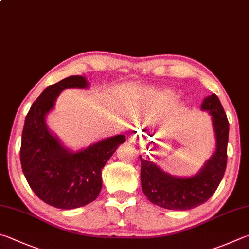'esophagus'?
Listing matches in <instances>:
<instances>
[{"label": "esophagus", "instance_id": "34e87169", "mask_svg": "<svg viewBox=\"0 0 249 249\" xmlns=\"http://www.w3.org/2000/svg\"><path fill=\"white\" fill-rule=\"evenodd\" d=\"M128 142H129L130 143H133V144H137V142H138V136H137V134H135V135H132V136H129V137H128Z\"/></svg>", "mask_w": 249, "mask_h": 249}]
</instances>
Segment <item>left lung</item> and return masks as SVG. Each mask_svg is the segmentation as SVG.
Listing matches in <instances>:
<instances>
[{
  "mask_svg": "<svg viewBox=\"0 0 249 249\" xmlns=\"http://www.w3.org/2000/svg\"><path fill=\"white\" fill-rule=\"evenodd\" d=\"M201 110L211 115L215 151L197 174L189 178L171 175L140 156L142 192L149 201L164 209L189 210L205 203L213 195L223 178L228 161V117L214 93L203 99Z\"/></svg>",
  "mask_w": 249,
  "mask_h": 249,
  "instance_id": "1",
  "label": "left lung"
}]
</instances>
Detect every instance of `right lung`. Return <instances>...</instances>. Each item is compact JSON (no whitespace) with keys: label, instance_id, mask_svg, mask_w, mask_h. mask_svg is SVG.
Wrapping results in <instances>:
<instances>
[{"label":"right lung","instance_id":"1","mask_svg":"<svg viewBox=\"0 0 249 249\" xmlns=\"http://www.w3.org/2000/svg\"><path fill=\"white\" fill-rule=\"evenodd\" d=\"M88 87L83 76L49 86L33 103L22 129L20 163L27 182L40 199L58 209H75L96 199L102 188V169L125 142L124 135H116L74 151L49 129L47 115L63 90Z\"/></svg>","mask_w":249,"mask_h":249}]
</instances>
